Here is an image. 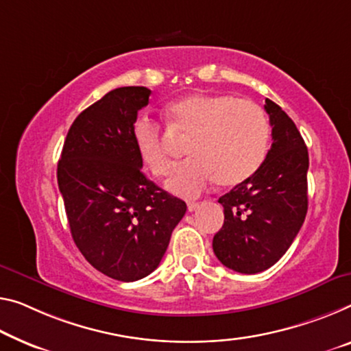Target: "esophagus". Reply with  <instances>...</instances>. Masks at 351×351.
I'll return each instance as SVG.
<instances>
[{
  "instance_id": "esophagus-1",
  "label": "esophagus",
  "mask_w": 351,
  "mask_h": 351,
  "mask_svg": "<svg viewBox=\"0 0 351 351\" xmlns=\"http://www.w3.org/2000/svg\"><path fill=\"white\" fill-rule=\"evenodd\" d=\"M197 207H199L197 202H190V204H188V212H194V210H196Z\"/></svg>"
}]
</instances>
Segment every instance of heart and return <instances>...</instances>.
Returning <instances> with one entry per match:
<instances>
[{"label": "heart", "mask_w": 351, "mask_h": 351, "mask_svg": "<svg viewBox=\"0 0 351 351\" xmlns=\"http://www.w3.org/2000/svg\"><path fill=\"white\" fill-rule=\"evenodd\" d=\"M165 116L172 132L190 136L186 152L191 158L176 166L166 182L179 196L196 197L215 182L240 185L268 155L271 127L263 108L252 100L194 93L166 106ZM132 139L145 168L157 177L168 174L172 163L157 122L138 117Z\"/></svg>", "instance_id": "b5f03b06"}]
</instances>
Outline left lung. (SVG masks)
Returning a JSON list of instances; mask_svg holds the SVG:
<instances>
[{"instance_id": "obj_1", "label": "left lung", "mask_w": 351, "mask_h": 351, "mask_svg": "<svg viewBox=\"0 0 351 351\" xmlns=\"http://www.w3.org/2000/svg\"><path fill=\"white\" fill-rule=\"evenodd\" d=\"M273 144L254 176L219 197L224 224L213 237L218 261L234 271L254 274L274 265L307 213L309 155L293 121L265 99Z\"/></svg>"}]
</instances>
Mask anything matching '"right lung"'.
<instances>
[{
  "instance_id": "obj_1",
  "label": "right lung",
  "mask_w": 351,
  "mask_h": 351,
  "mask_svg": "<svg viewBox=\"0 0 351 351\" xmlns=\"http://www.w3.org/2000/svg\"><path fill=\"white\" fill-rule=\"evenodd\" d=\"M150 89H112L80 112L58 163L75 245L90 265L112 279L133 282L160 265L186 204L143 174L132 139L138 111Z\"/></svg>"
}]
</instances>
